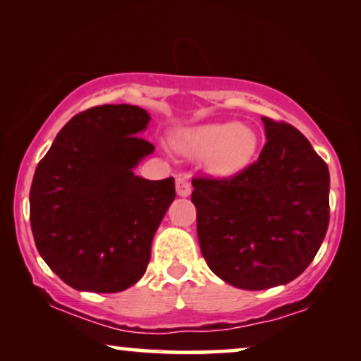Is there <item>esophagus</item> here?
Segmentation results:
<instances>
[{
	"instance_id": "obj_1",
	"label": "esophagus",
	"mask_w": 361,
	"mask_h": 361,
	"mask_svg": "<svg viewBox=\"0 0 361 361\" xmlns=\"http://www.w3.org/2000/svg\"><path fill=\"white\" fill-rule=\"evenodd\" d=\"M176 192H177V195H179V197H189L190 192H192L190 182L187 180L185 177L179 176L176 179Z\"/></svg>"
}]
</instances>
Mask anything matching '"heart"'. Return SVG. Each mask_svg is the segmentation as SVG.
I'll return each mask as SVG.
<instances>
[{"instance_id":"heart-1","label":"heart","mask_w":361,"mask_h":361,"mask_svg":"<svg viewBox=\"0 0 361 361\" xmlns=\"http://www.w3.org/2000/svg\"><path fill=\"white\" fill-rule=\"evenodd\" d=\"M172 145L187 157H205V171L230 179L253 162L259 140L253 128L236 121L205 123L179 131Z\"/></svg>"}]
</instances>
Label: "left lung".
<instances>
[{"label":"left lung","instance_id":"8db88e82","mask_svg":"<svg viewBox=\"0 0 361 361\" xmlns=\"http://www.w3.org/2000/svg\"><path fill=\"white\" fill-rule=\"evenodd\" d=\"M266 145L231 179H194L197 236L209 268L238 289L288 284L304 273L329 226V167L288 123L261 116Z\"/></svg>","mask_w":361,"mask_h":361}]
</instances>
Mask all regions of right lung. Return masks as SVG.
Segmentation results:
<instances>
[{
    "label": "right lung",
    "mask_w": 361,
    "mask_h": 361,
    "mask_svg": "<svg viewBox=\"0 0 361 361\" xmlns=\"http://www.w3.org/2000/svg\"><path fill=\"white\" fill-rule=\"evenodd\" d=\"M135 105L78 113L59 131L34 172L31 228L39 255L77 290L120 293L146 273L157 226L176 199L174 179L135 174L154 152Z\"/></svg>",
    "instance_id": "add662e5"
}]
</instances>
